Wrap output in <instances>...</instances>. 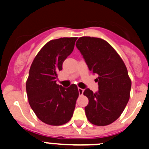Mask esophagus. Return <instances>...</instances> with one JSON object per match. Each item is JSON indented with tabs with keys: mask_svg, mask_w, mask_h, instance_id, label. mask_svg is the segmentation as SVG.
<instances>
[{
	"mask_svg": "<svg viewBox=\"0 0 149 149\" xmlns=\"http://www.w3.org/2000/svg\"><path fill=\"white\" fill-rule=\"evenodd\" d=\"M78 93H79V95H83V93H84V89L78 87Z\"/></svg>",
	"mask_w": 149,
	"mask_h": 149,
	"instance_id": "34e87169",
	"label": "esophagus"
}]
</instances>
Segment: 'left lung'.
I'll return each instance as SVG.
<instances>
[{
	"instance_id": "1",
	"label": "left lung",
	"mask_w": 149,
	"mask_h": 149,
	"mask_svg": "<svg viewBox=\"0 0 149 149\" xmlns=\"http://www.w3.org/2000/svg\"><path fill=\"white\" fill-rule=\"evenodd\" d=\"M76 47L89 71L96 74L98 91L86 89L89 99L85 107L87 119L98 126L108 125L122 113L130 98L131 81L123 60L107 42L100 38L83 36Z\"/></svg>"
}]
</instances>
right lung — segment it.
<instances>
[{"label": "right lung", "mask_w": 149, "mask_h": 149, "mask_svg": "<svg viewBox=\"0 0 149 149\" xmlns=\"http://www.w3.org/2000/svg\"><path fill=\"white\" fill-rule=\"evenodd\" d=\"M77 37L49 41L33 61L26 82L29 104L36 116L50 125H62L72 119L79 95L75 84H56L63 63L73 51Z\"/></svg>", "instance_id": "right-lung-1"}]
</instances>
